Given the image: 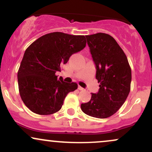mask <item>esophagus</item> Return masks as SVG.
Returning a JSON list of instances; mask_svg holds the SVG:
<instances>
[{
    "label": "esophagus",
    "instance_id": "obj_1",
    "mask_svg": "<svg viewBox=\"0 0 152 152\" xmlns=\"http://www.w3.org/2000/svg\"><path fill=\"white\" fill-rule=\"evenodd\" d=\"M78 90H80V91H83V90H84V88H82L81 86H78Z\"/></svg>",
    "mask_w": 152,
    "mask_h": 152
}]
</instances>
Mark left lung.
I'll return each mask as SVG.
<instances>
[{"label":"left lung","mask_w":152,"mask_h":152,"mask_svg":"<svg viewBox=\"0 0 152 152\" xmlns=\"http://www.w3.org/2000/svg\"><path fill=\"white\" fill-rule=\"evenodd\" d=\"M96 65L99 92L91 94L88 102L81 104L83 113L99 118L114 114L129 94L132 70L124 50L112 36L104 33L86 36Z\"/></svg>","instance_id":"obj_1"}]
</instances>
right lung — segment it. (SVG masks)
Here are the masks:
<instances>
[{"mask_svg": "<svg viewBox=\"0 0 152 152\" xmlns=\"http://www.w3.org/2000/svg\"><path fill=\"white\" fill-rule=\"evenodd\" d=\"M84 36L61 32L44 35L27 48L18 71V89L25 105L35 114L49 115L61 109L76 83H66L56 76L72 54L86 47Z\"/></svg>", "mask_w": 152, "mask_h": 152, "instance_id": "obj_1", "label": "right lung"}]
</instances>
